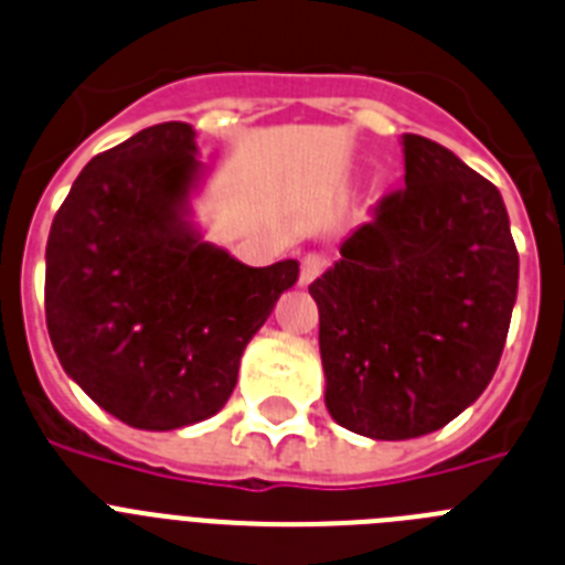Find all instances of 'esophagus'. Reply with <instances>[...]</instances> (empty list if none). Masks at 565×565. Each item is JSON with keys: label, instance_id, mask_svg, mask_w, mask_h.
I'll use <instances>...</instances> for the list:
<instances>
[{"label": "esophagus", "instance_id": "34e87169", "mask_svg": "<svg viewBox=\"0 0 565 565\" xmlns=\"http://www.w3.org/2000/svg\"><path fill=\"white\" fill-rule=\"evenodd\" d=\"M323 267H327V258H323V255H318V253L303 255L301 258V284L303 287L316 281V278L323 273Z\"/></svg>", "mask_w": 565, "mask_h": 565}]
</instances>
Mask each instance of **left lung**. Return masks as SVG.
I'll return each instance as SVG.
<instances>
[{
  "label": "left lung",
  "instance_id": "left-lung-1",
  "mask_svg": "<svg viewBox=\"0 0 565 565\" xmlns=\"http://www.w3.org/2000/svg\"><path fill=\"white\" fill-rule=\"evenodd\" d=\"M404 184L310 284L332 420L420 438L483 395L518 301L503 195L452 150L404 136Z\"/></svg>",
  "mask_w": 565,
  "mask_h": 565
}]
</instances>
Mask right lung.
Segmentation results:
<instances>
[{
  "label": "right lung",
  "mask_w": 565,
  "mask_h": 565,
  "mask_svg": "<svg viewBox=\"0 0 565 565\" xmlns=\"http://www.w3.org/2000/svg\"><path fill=\"white\" fill-rule=\"evenodd\" d=\"M164 121L87 161L53 218L45 316L58 364L134 429L213 418L298 262L247 267L204 238L193 199L210 167Z\"/></svg>",
  "instance_id": "1"
}]
</instances>
